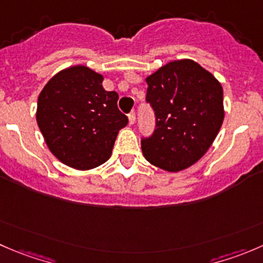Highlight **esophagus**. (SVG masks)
<instances>
[{"mask_svg":"<svg viewBox=\"0 0 263 263\" xmlns=\"http://www.w3.org/2000/svg\"><path fill=\"white\" fill-rule=\"evenodd\" d=\"M128 122L129 124H134L135 122H136V114H135V111H131V113L128 114Z\"/></svg>","mask_w":263,"mask_h":263,"instance_id":"esophagus-1","label":"esophagus"}]
</instances>
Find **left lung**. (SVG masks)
<instances>
[{
  "label": "left lung",
  "mask_w": 263,
  "mask_h": 263,
  "mask_svg": "<svg viewBox=\"0 0 263 263\" xmlns=\"http://www.w3.org/2000/svg\"><path fill=\"white\" fill-rule=\"evenodd\" d=\"M146 83L155 129L141 139L142 154L168 172L185 170L205 154L222 126V86L193 60L171 61Z\"/></svg>",
  "instance_id": "1"
}]
</instances>
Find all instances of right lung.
I'll return each instance as SVG.
<instances>
[{"instance_id": "add662e5", "label": "right lung", "mask_w": 263, "mask_h": 263, "mask_svg": "<svg viewBox=\"0 0 263 263\" xmlns=\"http://www.w3.org/2000/svg\"><path fill=\"white\" fill-rule=\"evenodd\" d=\"M101 83L103 76L77 65L53 76L38 96L35 117L48 149L76 170L105 163L128 123L117 106L118 93Z\"/></svg>"}]
</instances>
